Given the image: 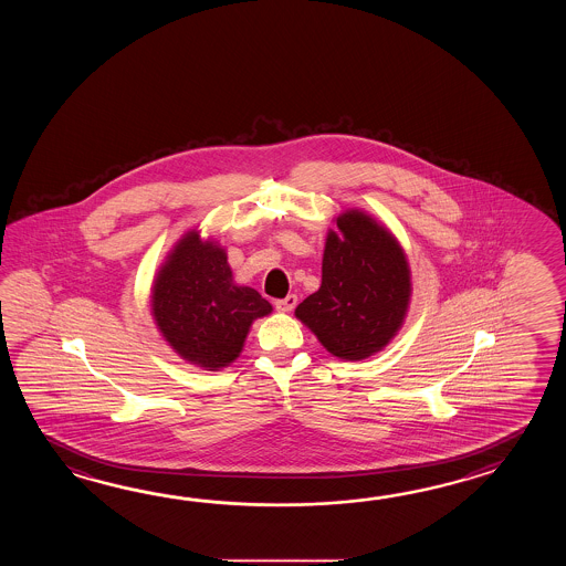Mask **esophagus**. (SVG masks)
<instances>
[{"label":"esophagus","instance_id":"esophagus-1","mask_svg":"<svg viewBox=\"0 0 566 566\" xmlns=\"http://www.w3.org/2000/svg\"><path fill=\"white\" fill-rule=\"evenodd\" d=\"M295 305H297V295H287L285 300L275 301V310L281 313L293 312Z\"/></svg>","mask_w":566,"mask_h":566}]
</instances>
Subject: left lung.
<instances>
[{
	"label": "left lung",
	"instance_id": "8db88e82",
	"mask_svg": "<svg viewBox=\"0 0 566 566\" xmlns=\"http://www.w3.org/2000/svg\"><path fill=\"white\" fill-rule=\"evenodd\" d=\"M336 227L325 239L322 287L295 315L336 358L366 360L407 317L409 261L395 234L361 210L342 212Z\"/></svg>",
	"mask_w": 566,
	"mask_h": 566
}]
</instances>
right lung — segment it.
Masks as SVG:
<instances>
[{
	"label": "right lung",
	"mask_w": 566,
	"mask_h": 566,
	"mask_svg": "<svg viewBox=\"0 0 566 566\" xmlns=\"http://www.w3.org/2000/svg\"><path fill=\"white\" fill-rule=\"evenodd\" d=\"M273 312L253 287L237 285L227 251L190 230L159 266L151 287V315L176 354L206 370L241 356L254 319Z\"/></svg>",
	"instance_id": "add662e5"
}]
</instances>
